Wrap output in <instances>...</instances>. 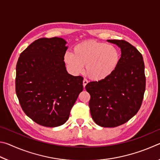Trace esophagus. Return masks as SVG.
<instances>
[{
    "label": "esophagus",
    "mask_w": 160,
    "mask_h": 160,
    "mask_svg": "<svg viewBox=\"0 0 160 160\" xmlns=\"http://www.w3.org/2000/svg\"><path fill=\"white\" fill-rule=\"evenodd\" d=\"M82 83H83V87H84V88H85L87 84L88 83V80H87V79H84V80H83V82H82Z\"/></svg>",
    "instance_id": "esophagus-1"
}]
</instances>
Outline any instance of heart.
Listing matches in <instances>:
<instances>
[{"instance_id":"1","label":"heart","mask_w":160,"mask_h":160,"mask_svg":"<svg viewBox=\"0 0 160 160\" xmlns=\"http://www.w3.org/2000/svg\"><path fill=\"white\" fill-rule=\"evenodd\" d=\"M64 61L74 73H80L85 66V73L91 80L100 81L114 72L120 61V53L113 45L96 41L77 44L72 53L66 52Z\"/></svg>"}]
</instances>
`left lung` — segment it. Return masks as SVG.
Returning <instances> with one entry per match:
<instances>
[{
	"mask_svg": "<svg viewBox=\"0 0 160 160\" xmlns=\"http://www.w3.org/2000/svg\"><path fill=\"white\" fill-rule=\"evenodd\" d=\"M121 48L118 66L106 79L85 86L90 94L92 118L97 125L113 128L126 123L141 107L145 90V65L142 56L124 40H107Z\"/></svg>",
	"mask_w": 160,
	"mask_h": 160,
	"instance_id": "8db88e82",
	"label": "left lung"
}]
</instances>
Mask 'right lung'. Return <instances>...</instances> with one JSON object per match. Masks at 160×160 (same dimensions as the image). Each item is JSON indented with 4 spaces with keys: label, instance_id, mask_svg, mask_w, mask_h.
Here are the masks:
<instances>
[{
    "label": "right lung",
    "instance_id": "obj_1",
    "mask_svg": "<svg viewBox=\"0 0 160 160\" xmlns=\"http://www.w3.org/2000/svg\"><path fill=\"white\" fill-rule=\"evenodd\" d=\"M66 42L41 38L20 53L16 66L15 91L22 109L34 122L46 127L63 125L79 94L83 78L68 73Z\"/></svg>",
    "mask_w": 160,
    "mask_h": 160
}]
</instances>
